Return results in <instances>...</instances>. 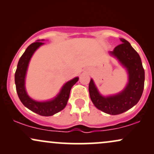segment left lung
<instances>
[{
	"mask_svg": "<svg viewBox=\"0 0 154 154\" xmlns=\"http://www.w3.org/2000/svg\"><path fill=\"white\" fill-rule=\"evenodd\" d=\"M120 41L121 44L110 54L128 71V82L125 89L118 94L105 97L98 91L93 79L89 83L90 97L95 106L111 115L122 114L136 105L144 89L145 72L139 54L128 40L120 38Z\"/></svg>",
	"mask_w": 154,
	"mask_h": 154,
	"instance_id": "8db88e82",
	"label": "left lung"
}]
</instances>
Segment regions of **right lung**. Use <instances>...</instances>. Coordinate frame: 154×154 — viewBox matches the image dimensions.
Listing matches in <instances>:
<instances>
[{
    "label": "right lung",
    "mask_w": 154,
    "mask_h": 154,
    "mask_svg": "<svg viewBox=\"0 0 154 154\" xmlns=\"http://www.w3.org/2000/svg\"><path fill=\"white\" fill-rule=\"evenodd\" d=\"M40 41V40H38V42H35L29 45L19 59L15 72L16 89L19 99L24 106L39 115L49 116L64 109L69 98L70 91L72 86L78 81L79 77H75L65 83L59 94L54 99L43 102L32 99L26 91L25 77L28 65L33 54L39 47L44 44Z\"/></svg>",
    "instance_id": "1"
}]
</instances>
